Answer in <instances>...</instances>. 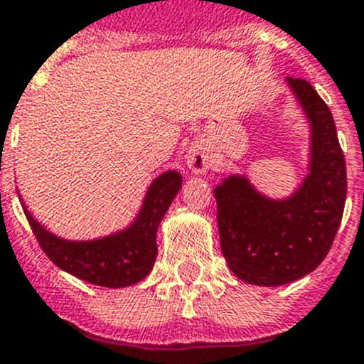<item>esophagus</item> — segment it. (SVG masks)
<instances>
[{
    "mask_svg": "<svg viewBox=\"0 0 364 364\" xmlns=\"http://www.w3.org/2000/svg\"><path fill=\"white\" fill-rule=\"evenodd\" d=\"M186 164L194 173H207L213 168V156L203 146H192L186 151Z\"/></svg>",
    "mask_w": 364,
    "mask_h": 364,
    "instance_id": "obj_1",
    "label": "esophagus"
}]
</instances>
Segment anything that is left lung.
Segmentation results:
<instances>
[{"instance_id":"1","label":"left lung","mask_w":364,"mask_h":364,"mask_svg":"<svg viewBox=\"0 0 364 364\" xmlns=\"http://www.w3.org/2000/svg\"><path fill=\"white\" fill-rule=\"evenodd\" d=\"M309 122L308 176L284 200L258 192L245 176L214 188L221 252L255 286H284L317 269L333 243L346 201V163L330 107L302 78H286Z\"/></svg>"}]
</instances>
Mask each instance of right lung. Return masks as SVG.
I'll return each instance as SVG.
<instances>
[{"label": "right lung", "mask_w": 364, "mask_h": 364, "mask_svg": "<svg viewBox=\"0 0 364 364\" xmlns=\"http://www.w3.org/2000/svg\"><path fill=\"white\" fill-rule=\"evenodd\" d=\"M178 170L157 176L148 186L143 207L126 229L87 242L64 240L36 221L23 205L25 216L49 260L73 277L104 287H126L148 277L157 258V229L181 188Z\"/></svg>", "instance_id": "1"}]
</instances>
